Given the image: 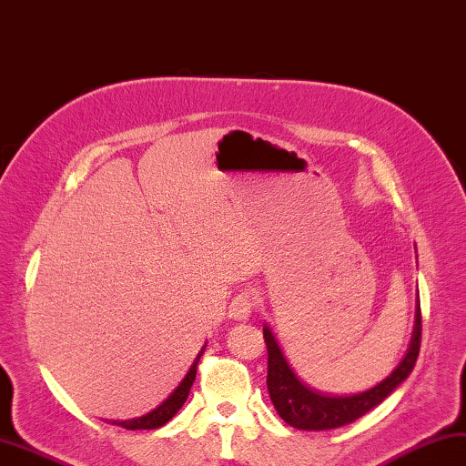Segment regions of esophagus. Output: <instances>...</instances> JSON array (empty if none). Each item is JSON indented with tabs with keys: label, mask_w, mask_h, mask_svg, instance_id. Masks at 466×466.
<instances>
[{
	"label": "esophagus",
	"mask_w": 466,
	"mask_h": 466,
	"mask_svg": "<svg viewBox=\"0 0 466 466\" xmlns=\"http://www.w3.org/2000/svg\"><path fill=\"white\" fill-rule=\"evenodd\" d=\"M254 299L256 298H254L252 291H248V289L238 291L234 299H232V304H230V318L248 319V316H250V311L254 308Z\"/></svg>",
	"instance_id": "1"
}]
</instances>
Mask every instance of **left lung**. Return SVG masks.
Returning <instances> with one entry per match:
<instances>
[{
    "mask_svg": "<svg viewBox=\"0 0 466 466\" xmlns=\"http://www.w3.org/2000/svg\"><path fill=\"white\" fill-rule=\"evenodd\" d=\"M420 329H423V326H420L419 306L413 341H410V348L403 357V361L397 365V370L389 375L387 380L377 383L371 389H367L363 393H355L348 397H328L311 391L309 387H306L298 380L296 373L289 370L274 333L269 331L268 326H264V341L268 350L266 385L278 415L282 417L289 427H296L301 431H328L353 423V420L363 417L365 413H370L373 407L383 403L385 399L407 380L409 373L413 371L420 350Z\"/></svg>",
    "mask_w": 466,
    "mask_h": 466,
    "instance_id": "8db88e82",
    "label": "left lung"
}]
</instances>
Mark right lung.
Masks as SVG:
<instances>
[{"mask_svg":"<svg viewBox=\"0 0 466 466\" xmlns=\"http://www.w3.org/2000/svg\"><path fill=\"white\" fill-rule=\"evenodd\" d=\"M204 348L200 350L197 361L192 363V367L188 370V373L184 375V380L180 381V385L172 391L165 401H162L157 409L150 410V413L138 417V419H131V420H113V425H118L123 427L127 431H140V429H158L162 425H167L168 420L175 417L178 413V409L184 405V401H187V397L190 393V387L194 383V380H197V367H198V361H200V355H202Z\"/></svg>","mask_w":466,"mask_h":466,"instance_id":"right-lung-1","label":"right lung"}]
</instances>
